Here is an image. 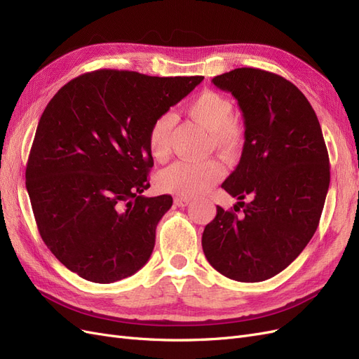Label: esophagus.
<instances>
[{
  "label": "esophagus",
  "mask_w": 359,
  "mask_h": 359,
  "mask_svg": "<svg viewBox=\"0 0 359 359\" xmlns=\"http://www.w3.org/2000/svg\"><path fill=\"white\" fill-rule=\"evenodd\" d=\"M173 202H175L177 206H186V205L190 203V199L184 198V196H177L175 199H173Z\"/></svg>",
  "instance_id": "esophagus-1"
}]
</instances>
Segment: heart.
I'll list each match as a JSON object with an SVG mask.
<instances>
[{
	"label": "heart",
	"mask_w": 359,
	"mask_h": 359,
	"mask_svg": "<svg viewBox=\"0 0 359 359\" xmlns=\"http://www.w3.org/2000/svg\"><path fill=\"white\" fill-rule=\"evenodd\" d=\"M187 114L211 133L212 144L227 154H233L240 148L243 130L233 116V104L224 95L215 91H202L187 106ZM175 118L172 114L158 115L148 132V147L156 160H165L169 153V137ZM223 166L217 160L205 161H177L158 175L161 190L196 196L210 189L223 177Z\"/></svg>",
	"instance_id": "heart-1"
}]
</instances>
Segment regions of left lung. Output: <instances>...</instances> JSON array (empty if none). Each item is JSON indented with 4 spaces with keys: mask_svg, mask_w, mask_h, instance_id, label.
<instances>
[{
    "mask_svg": "<svg viewBox=\"0 0 359 359\" xmlns=\"http://www.w3.org/2000/svg\"><path fill=\"white\" fill-rule=\"evenodd\" d=\"M244 118L241 160L222 187L235 211L217 206L202 248L227 278L255 283L289 266L318 229L330 187V158L319 119L295 85L278 74L243 67L215 76Z\"/></svg>",
    "mask_w": 359,
    "mask_h": 359,
    "instance_id": "obj_1",
    "label": "left lung"
}]
</instances>
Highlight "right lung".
<instances>
[{
    "mask_svg": "<svg viewBox=\"0 0 359 359\" xmlns=\"http://www.w3.org/2000/svg\"><path fill=\"white\" fill-rule=\"evenodd\" d=\"M202 81L103 69L52 97L25 178L41 240L72 273L104 285L148 262L172 206L168 194L142 196L154 165L149 127Z\"/></svg>",
    "mask_w": 359,
    "mask_h": 359,
    "instance_id": "add662e5",
    "label": "right lung"
}]
</instances>
